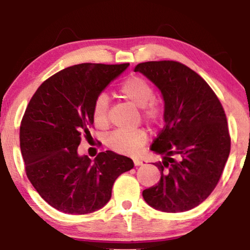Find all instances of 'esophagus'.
Masks as SVG:
<instances>
[{
  "mask_svg": "<svg viewBox=\"0 0 250 250\" xmlns=\"http://www.w3.org/2000/svg\"><path fill=\"white\" fill-rule=\"evenodd\" d=\"M134 165H135V166H141V165H143L142 160H140V159H134Z\"/></svg>",
  "mask_w": 250,
  "mask_h": 250,
  "instance_id": "34e87169",
  "label": "esophagus"
}]
</instances>
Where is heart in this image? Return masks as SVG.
Here are the masks:
<instances>
[{
  "label": "heart",
  "mask_w": 250,
  "mask_h": 250,
  "mask_svg": "<svg viewBox=\"0 0 250 250\" xmlns=\"http://www.w3.org/2000/svg\"><path fill=\"white\" fill-rule=\"evenodd\" d=\"M122 97L135 107L141 108L142 116L149 123H155L162 115V108L158 102L153 100L155 92L151 85L139 76H131L119 86ZM109 99L105 94L98 95L95 99L92 116L95 125L104 128L108 125ZM146 142V133L143 129L132 132L117 131L109 136L107 146L112 151L122 155H134Z\"/></svg>",
  "instance_id": "1"
}]
</instances>
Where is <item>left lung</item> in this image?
<instances>
[{"instance_id": "obj_1", "label": "left lung", "mask_w": 250, "mask_h": 250, "mask_svg": "<svg viewBox=\"0 0 250 250\" xmlns=\"http://www.w3.org/2000/svg\"><path fill=\"white\" fill-rule=\"evenodd\" d=\"M134 71L159 88L165 121L151 146L163 157L156 163L162 176L142 196L165 213L192 209L213 192L230 155L224 109L209 85L183 63L148 61Z\"/></svg>"}]
</instances>
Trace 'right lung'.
<instances>
[{"label": "right lung", "instance_id": "add662e5", "mask_svg": "<svg viewBox=\"0 0 250 250\" xmlns=\"http://www.w3.org/2000/svg\"><path fill=\"white\" fill-rule=\"evenodd\" d=\"M129 63H80L42 83L20 125V150L27 177L50 206L67 214H88L110 200L121 174L134 167L128 157L100 152L78 155L83 135H91L98 95Z\"/></svg>", "mask_w": 250, "mask_h": 250}]
</instances>
